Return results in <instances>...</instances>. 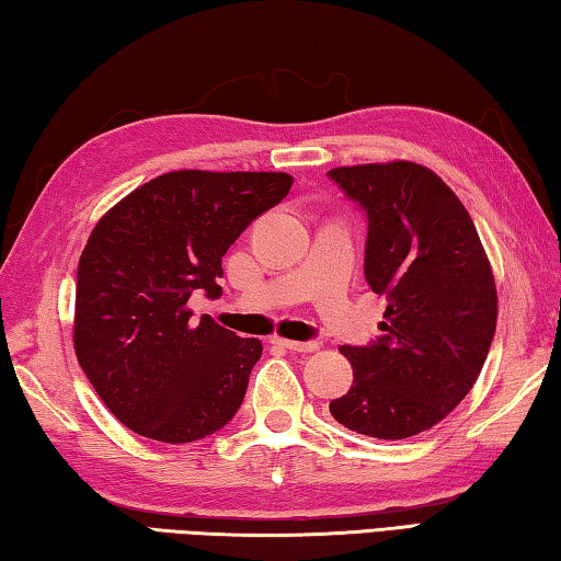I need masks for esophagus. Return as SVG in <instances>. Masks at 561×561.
I'll return each instance as SVG.
<instances>
[{
	"label": "esophagus",
	"mask_w": 561,
	"mask_h": 561,
	"mask_svg": "<svg viewBox=\"0 0 561 561\" xmlns=\"http://www.w3.org/2000/svg\"><path fill=\"white\" fill-rule=\"evenodd\" d=\"M274 344H279L289 351H297V354H309V351L319 348V341H289V339H274Z\"/></svg>",
	"instance_id": "34e87169"
}]
</instances>
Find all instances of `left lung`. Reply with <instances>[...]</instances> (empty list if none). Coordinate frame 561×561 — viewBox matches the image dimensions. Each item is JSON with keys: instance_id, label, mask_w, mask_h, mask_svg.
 Segmentation results:
<instances>
[{"instance_id": "left-lung-1", "label": "left lung", "mask_w": 561, "mask_h": 561, "mask_svg": "<svg viewBox=\"0 0 561 561\" xmlns=\"http://www.w3.org/2000/svg\"><path fill=\"white\" fill-rule=\"evenodd\" d=\"M329 178L366 213L364 274L388 299L381 336L341 346L354 386L329 411L360 435L411 438L478 381L497 324L495 277L468 210L433 170L393 160Z\"/></svg>"}]
</instances>
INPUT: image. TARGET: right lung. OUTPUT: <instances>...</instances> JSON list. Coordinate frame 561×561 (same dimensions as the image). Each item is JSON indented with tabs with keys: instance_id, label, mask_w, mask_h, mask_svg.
Wrapping results in <instances>:
<instances>
[{
	"instance_id": "add662e5",
	"label": "right lung",
	"mask_w": 561,
	"mask_h": 561,
	"mask_svg": "<svg viewBox=\"0 0 561 561\" xmlns=\"http://www.w3.org/2000/svg\"><path fill=\"white\" fill-rule=\"evenodd\" d=\"M287 173L175 170L133 190L93 227L76 274V358L108 411L138 435L193 443L240 411L260 339L210 317L222 257L254 217L282 203Z\"/></svg>"
}]
</instances>
